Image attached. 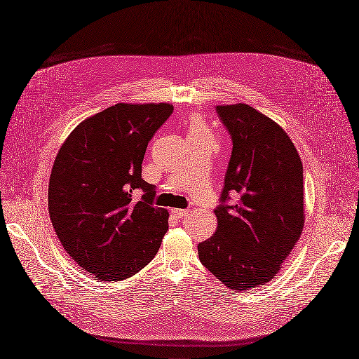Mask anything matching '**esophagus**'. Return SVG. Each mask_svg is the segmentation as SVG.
<instances>
[{"label": "esophagus", "instance_id": "obj_1", "mask_svg": "<svg viewBox=\"0 0 359 359\" xmlns=\"http://www.w3.org/2000/svg\"><path fill=\"white\" fill-rule=\"evenodd\" d=\"M170 213H172V216L175 217H185L189 216V210H184V209H170Z\"/></svg>", "mask_w": 359, "mask_h": 359}]
</instances>
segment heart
Segmentation results:
<instances>
[{"label": "heart", "instance_id": "1", "mask_svg": "<svg viewBox=\"0 0 359 359\" xmlns=\"http://www.w3.org/2000/svg\"><path fill=\"white\" fill-rule=\"evenodd\" d=\"M187 137H189V140H213L210 130L204 124L201 116L197 114H193L189 118V124H187Z\"/></svg>", "mask_w": 359, "mask_h": 359}]
</instances>
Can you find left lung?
I'll use <instances>...</instances> for the list:
<instances>
[{"label":"left lung","mask_w":359,"mask_h":359,"mask_svg":"<svg viewBox=\"0 0 359 359\" xmlns=\"http://www.w3.org/2000/svg\"><path fill=\"white\" fill-rule=\"evenodd\" d=\"M232 153L215 209L217 229L198 244L201 264L235 292L278 275L304 226V169L289 135L247 104L219 105ZM237 197L229 204L230 196Z\"/></svg>","instance_id":"8db88e82"}]
</instances>
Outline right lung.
Returning a JSON list of instances; mask_svg holds the SVG:
<instances>
[{
    "mask_svg": "<svg viewBox=\"0 0 359 359\" xmlns=\"http://www.w3.org/2000/svg\"><path fill=\"white\" fill-rule=\"evenodd\" d=\"M174 112L170 104H116L68 135L49 177L50 222L68 255L96 280L131 278L155 257L168 210L153 206L142 178L149 142ZM144 191L140 201L133 194Z\"/></svg>",
    "mask_w": 359,
    "mask_h": 359,
    "instance_id": "right-lung-1",
    "label": "right lung"
}]
</instances>
